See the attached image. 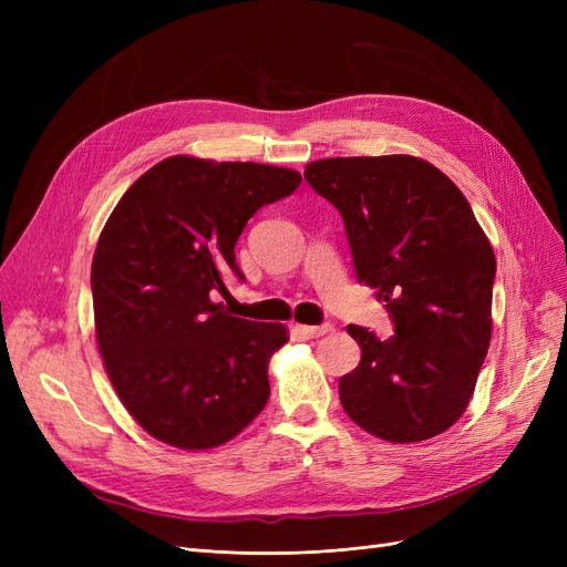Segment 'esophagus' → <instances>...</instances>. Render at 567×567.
I'll list each match as a JSON object with an SVG mask.
<instances>
[{"label":"esophagus","instance_id":"esophagus-1","mask_svg":"<svg viewBox=\"0 0 567 567\" xmlns=\"http://www.w3.org/2000/svg\"><path fill=\"white\" fill-rule=\"evenodd\" d=\"M298 331L305 336V338H321L326 333L333 331L331 323H321V326H298Z\"/></svg>","mask_w":567,"mask_h":567}]
</instances>
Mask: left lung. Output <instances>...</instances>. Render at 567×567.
<instances>
[{"label": "left lung", "mask_w": 567, "mask_h": 567, "mask_svg": "<svg viewBox=\"0 0 567 567\" xmlns=\"http://www.w3.org/2000/svg\"><path fill=\"white\" fill-rule=\"evenodd\" d=\"M305 179L346 225L357 281L394 336L348 326L362 348L338 383L346 414L390 442L447 431L466 411L492 336L496 260L454 182L411 156L326 158Z\"/></svg>", "instance_id": "8db88e82"}]
</instances>
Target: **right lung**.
<instances>
[{
  "instance_id": "right-lung-1",
  "label": "right lung",
  "mask_w": 567,
  "mask_h": 567,
  "mask_svg": "<svg viewBox=\"0 0 567 567\" xmlns=\"http://www.w3.org/2000/svg\"><path fill=\"white\" fill-rule=\"evenodd\" d=\"M300 182L286 167L173 156L115 205L92 262L96 340L117 398L153 437L217 447L265 409L286 326L231 317L213 298L246 281L234 246L248 219Z\"/></svg>"
}]
</instances>
